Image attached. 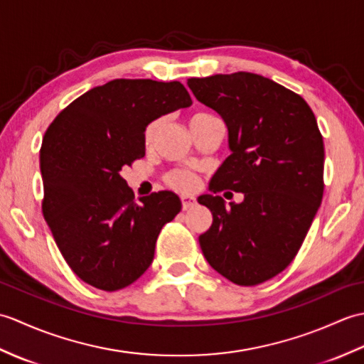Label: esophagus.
<instances>
[{
    "instance_id": "esophagus-1",
    "label": "esophagus",
    "mask_w": 364,
    "mask_h": 364,
    "mask_svg": "<svg viewBox=\"0 0 364 364\" xmlns=\"http://www.w3.org/2000/svg\"><path fill=\"white\" fill-rule=\"evenodd\" d=\"M180 198H181V206H183L184 211L191 210V208H194L196 203H197V200L194 197H191V196H181Z\"/></svg>"
}]
</instances>
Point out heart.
Segmentation results:
<instances>
[{
    "label": "heart",
    "mask_w": 364,
    "mask_h": 364,
    "mask_svg": "<svg viewBox=\"0 0 364 364\" xmlns=\"http://www.w3.org/2000/svg\"><path fill=\"white\" fill-rule=\"evenodd\" d=\"M210 117H214V115L208 114V112H197L191 117L189 125L191 123H196V122L210 119ZM159 125H161V120H153L151 123L146 125L145 133H144L145 142L151 141L153 136L156 134ZM166 181L168 186H172L173 189H178V191H191L197 186V176L192 172H189V170H183V168L170 170V172L166 175Z\"/></svg>",
    "instance_id": "1"
}]
</instances>
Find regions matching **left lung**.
I'll return each mask as SVG.
<instances>
[{
  "label": "left lung",
  "mask_w": 364,
  "mask_h": 364,
  "mask_svg": "<svg viewBox=\"0 0 364 364\" xmlns=\"http://www.w3.org/2000/svg\"><path fill=\"white\" fill-rule=\"evenodd\" d=\"M200 103L220 114L231 154L210 191L242 192L225 206L202 196L213 225L198 242L214 270L239 286L278 275L296 258L323 196V141L311 107L296 92L249 72L191 78Z\"/></svg>",
  "instance_id": "1"
}]
</instances>
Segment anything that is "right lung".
Here are the masks:
<instances>
[{
  "instance_id": "add662e5",
  "label": "right lung",
  "mask_w": 364,
  "mask_h": 364,
  "mask_svg": "<svg viewBox=\"0 0 364 364\" xmlns=\"http://www.w3.org/2000/svg\"><path fill=\"white\" fill-rule=\"evenodd\" d=\"M191 105L178 81L114 80L76 98L45 131L42 213L84 283L119 291L150 267L159 231L181 202L170 191L136 202L120 170L145 156L150 122Z\"/></svg>"
}]
</instances>
